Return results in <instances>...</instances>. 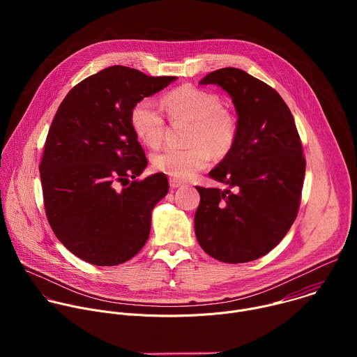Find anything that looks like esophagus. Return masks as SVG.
<instances>
[{"mask_svg":"<svg viewBox=\"0 0 357 357\" xmlns=\"http://www.w3.org/2000/svg\"><path fill=\"white\" fill-rule=\"evenodd\" d=\"M183 183L181 182V181H178V179H175V178H171L169 179V186L172 188V189H176V188H179V186H182Z\"/></svg>","mask_w":357,"mask_h":357,"instance_id":"esophagus-1","label":"esophagus"}]
</instances>
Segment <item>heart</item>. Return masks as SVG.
Segmentation results:
<instances>
[{
	"label": "heart",
	"mask_w": 357,
	"mask_h": 357,
	"mask_svg": "<svg viewBox=\"0 0 357 357\" xmlns=\"http://www.w3.org/2000/svg\"><path fill=\"white\" fill-rule=\"evenodd\" d=\"M172 120L193 121L189 148L168 146L152 157V168L175 179H189L205 168L213 151L225 155L237 135V121L222 107L218 94L193 86L178 87L161 100ZM131 126L137 137L149 146H157L164 137L165 121L160 107L151 98H142L131 110Z\"/></svg>",
	"instance_id": "obj_1"
}]
</instances>
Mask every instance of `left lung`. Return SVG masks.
I'll return each instance as SVG.
<instances>
[{
    "mask_svg": "<svg viewBox=\"0 0 357 357\" xmlns=\"http://www.w3.org/2000/svg\"><path fill=\"white\" fill-rule=\"evenodd\" d=\"M199 84H216L231 97L237 135L209 172L227 188L196 186L195 234L219 261L257 260L284 238L298 213L305 158L295 121L273 87L241 69L215 70Z\"/></svg>",
    "mask_w": 357,
    "mask_h": 357,
    "instance_id": "8db88e82",
    "label": "left lung"
}]
</instances>
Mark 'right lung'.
Listing matches in <instances>:
<instances>
[{
	"mask_svg": "<svg viewBox=\"0 0 357 357\" xmlns=\"http://www.w3.org/2000/svg\"><path fill=\"white\" fill-rule=\"evenodd\" d=\"M176 79L116 65L89 76L63 98L39 174L49 225L76 257L119 266L146 243L151 212L169 183L165 174L135 179L146 158L131 110Z\"/></svg>",
	"mask_w": 357,
	"mask_h": 357,
	"instance_id": "right-lung-1",
	"label": "right lung"
}]
</instances>
